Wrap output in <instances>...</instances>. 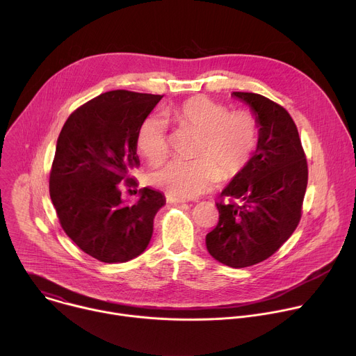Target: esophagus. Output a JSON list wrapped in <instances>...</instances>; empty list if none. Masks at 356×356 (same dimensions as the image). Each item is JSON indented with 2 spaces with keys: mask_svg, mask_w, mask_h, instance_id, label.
I'll return each instance as SVG.
<instances>
[{
  "mask_svg": "<svg viewBox=\"0 0 356 356\" xmlns=\"http://www.w3.org/2000/svg\"><path fill=\"white\" fill-rule=\"evenodd\" d=\"M166 201H168V202H170V204H176V202H186L187 200H186V198H180V197H175V195L168 194V195H166Z\"/></svg>",
  "mask_w": 356,
  "mask_h": 356,
  "instance_id": "esophagus-1",
  "label": "esophagus"
}]
</instances>
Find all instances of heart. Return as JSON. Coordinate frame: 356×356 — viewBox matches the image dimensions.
<instances>
[{"label":"heart","mask_w":356,"mask_h":356,"mask_svg":"<svg viewBox=\"0 0 356 356\" xmlns=\"http://www.w3.org/2000/svg\"><path fill=\"white\" fill-rule=\"evenodd\" d=\"M172 120L201 135L197 161H172L149 175V181L168 194L191 198L213 190L224 177L245 172L258 149L261 125L248 110L229 111L204 95L190 97L169 110ZM136 149L152 163L162 162L169 152L166 124L158 115L146 117L136 132Z\"/></svg>","instance_id":"1"}]
</instances>
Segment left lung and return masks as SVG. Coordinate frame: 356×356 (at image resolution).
<instances>
[{
	"label": "left lung",
	"instance_id": "8db88e82",
	"mask_svg": "<svg viewBox=\"0 0 356 356\" xmlns=\"http://www.w3.org/2000/svg\"><path fill=\"white\" fill-rule=\"evenodd\" d=\"M232 95L257 115L261 138L249 166L216 202L220 218L206 245L214 259L239 269L270 258L291 236L301 218L309 169L297 127L282 106L255 92Z\"/></svg>",
	"mask_w": 356,
	"mask_h": 356
}]
</instances>
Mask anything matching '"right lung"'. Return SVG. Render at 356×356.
Returning <instances> with one entry per match:
<instances>
[{
    "label": "right lung",
    "mask_w": 356,
    "mask_h": 356,
    "mask_svg": "<svg viewBox=\"0 0 356 356\" xmlns=\"http://www.w3.org/2000/svg\"><path fill=\"white\" fill-rule=\"evenodd\" d=\"M162 97L104 92L74 110L58 138L50 198L67 236L99 262L122 264L140 255L166 202L161 191L149 187L139 190L132 206L121 198L122 186L136 184L128 175L139 166L138 128Z\"/></svg>",
    "instance_id": "right-lung-1"
}]
</instances>
